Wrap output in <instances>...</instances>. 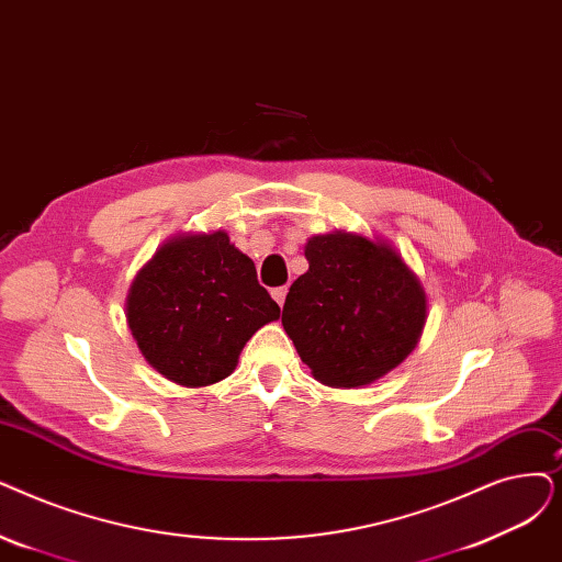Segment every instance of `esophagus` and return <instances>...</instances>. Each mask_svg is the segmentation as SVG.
<instances>
[{
	"instance_id": "1",
	"label": "esophagus",
	"mask_w": 562,
	"mask_h": 562,
	"mask_svg": "<svg viewBox=\"0 0 562 562\" xmlns=\"http://www.w3.org/2000/svg\"><path fill=\"white\" fill-rule=\"evenodd\" d=\"M271 296H273L276 303L282 307V305H284V299H286V286H276V289L271 291Z\"/></svg>"
}]
</instances>
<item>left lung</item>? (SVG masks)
Returning <instances> with one entry per match:
<instances>
[{"label":"left lung","instance_id":"1","mask_svg":"<svg viewBox=\"0 0 562 562\" xmlns=\"http://www.w3.org/2000/svg\"><path fill=\"white\" fill-rule=\"evenodd\" d=\"M305 259L282 326L312 376L362 387L393 372L427 322L425 286L402 252L383 238L335 229L307 238Z\"/></svg>","mask_w":562,"mask_h":562}]
</instances>
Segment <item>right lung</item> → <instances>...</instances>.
I'll list each match as a JSON object with an SVG mask.
<instances>
[{
	"instance_id": "obj_1",
	"label": "right lung",
	"mask_w": 562,
	"mask_h": 562,
	"mask_svg": "<svg viewBox=\"0 0 562 562\" xmlns=\"http://www.w3.org/2000/svg\"><path fill=\"white\" fill-rule=\"evenodd\" d=\"M280 319L255 261L225 229L167 238L131 282L126 324L144 360L186 387L227 379L246 341Z\"/></svg>"
}]
</instances>
